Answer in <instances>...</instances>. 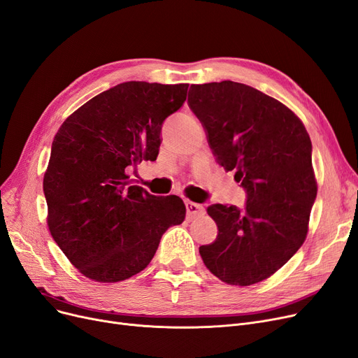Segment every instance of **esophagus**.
<instances>
[{"mask_svg":"<svg viewBox=\"0 0 358 358\" xmlns=\"http://www.w3.org/2000/svg\"><path fill=\"white\" fill-rule=\"evenodd\" d=\"M185 209H187V217H189V220H193V217H196V216L205 215L203 205L194 203V201H190V200L185 201Z\"/></svg>","mask_w":358,"mask_h":358,"instance_id":"1","label":"esophagus"}]
</instances>
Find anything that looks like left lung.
<instances>
[{
	"label": "left lung",
	"mask_w": 358,
	"mask_h": 358,
	"mask_svg": "<svg viewBox=\"0 0 358 358\" xmlns=\"http://www.w3.org/2000/svg\"><path fill=\"white\" fill-rule=\"evenodd\" d=\"M189 106L203 126L216 161L236 171L245 206L212 205L213 243L200 245L206 268L229 285L273 275L303 245L317 182L312 142L289 108L243 83L192 85Z\"/></svg>",
	"instance_id": "8db88e82"
}]
</instances>
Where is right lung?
<instances>
[{
	"label": "right lung",
	"instance_id": "1",
	"mask_svg": "<svg viewBox=\"0 0 358 358\" xmlns=\"http://www.w3.org/2000/svg\"><path fill=\"white\" fill-rule=\"evenodd\" d=\"M187 89L120 83L82 105L55 134L43 176L48 227L86 278H131L149 265L164 232L184 221L178 196L130 185L127 169L157 159L162 124L182 106Z\"/></svg>",
	"mask_w": 358,
	"mask_h": 358
}]
</instances>
